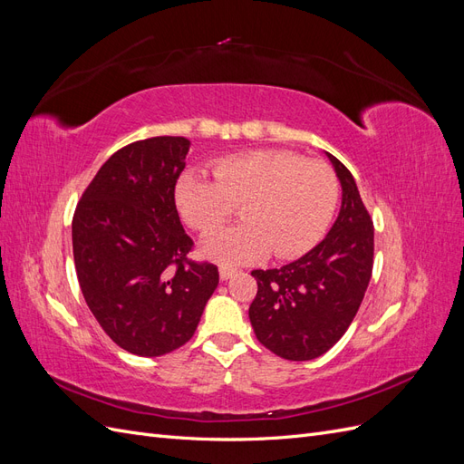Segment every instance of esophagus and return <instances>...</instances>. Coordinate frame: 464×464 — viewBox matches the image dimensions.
Returning <instances> with one entry per match:
<instances>
[{
	"mask_svg": "<svg viewBox=\"0 0 464 464\" xmlns=\"http://www.w3.org/2000/svg\"><path fill=\"white\" fill-rule=\"evenodd\" d=\"M234 273H236V269H232V266H220V269H218L220 280H228Z\"/></svg>",
	"mask_w": 464,
	"mask_h": 464,
	"instance_id": "1",
	"label": "esophagus"
}]
</instances>
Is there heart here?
Wrapping results in <instances>:
<instances>
[{"label":"heart","mask_w":464,"mask_h":464,"mask_svg":"<svg viewBox=\"0 0 464 464\" xmlns=\"http://www.w3.org/2000/svg\"><path fill=\"white\" fill-rule=\"evenodd\" d=\"M215 181L184 172L176 181V207L191 228L208 232L242 205L244 224L210 232L201 251L224 265L271 254L294 259L327 232L339 203V179L327 164L285 149H261L220 159Z\"/></svg>","instance_id":"1"}]
</instances>
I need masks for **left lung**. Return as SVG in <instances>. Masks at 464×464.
Returning <instances> with one entry per match:
<instances>
[{"label": "left lung", "instance_id": "obj_1", "mask_svg": "<svg viewBox=\"0 0 464 464\" xmlns=\"http://www.w3.org/2000/svg\"><path fill=\"white\" fill-rule=\"evenodd\" d=\"M343 188L333 228L312 251L280 269H257L249 321L276 356L314 360L341 339L358 314L373 269V222L348 168L327 152Z\"/></svg>", "mask_w": 464, "mask_h": 464}]
</instances>
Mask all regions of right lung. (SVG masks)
Returning a JSON list of instances; mask_svg holds the SVG:
<instances>
[{
	"instance_id": "add662e5",
	"label": "right lung",
	"mask_w": 464,
	"mask_h": 464,
	"mask_svg": "<svg viewBox=\"0 0 464 464\" xmlns=\"http://www.w3.org/2000/svg\"><path fill=\"white\" fill-rule=\"evenodd\" d=\"M186 137L135 141L102 164L77 203L72 236L79 286L104 333L131 354L184 346L218 285L213 263L188 259L176 208Z\"/></svg>"
}]
</instances>
